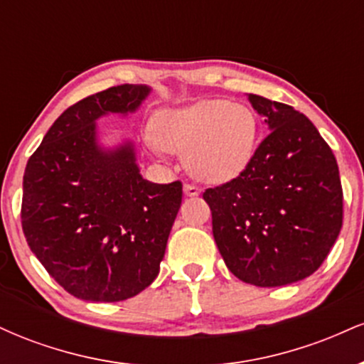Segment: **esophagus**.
Here are the masks:
<instances>
[{
	"mask_svg": "<svg viewBox=\"0 0 364 364\" xmlns=\"http://www.w3.org/2000/svg\"><path fill=\"white\" fill-rule=\"evenodd\" d=\"M183 191H185V195H188V196H196V195H200V191L202 190H200L196 185H193V183H185Z\"/></svg>",
	"mask_w": 364,
	"mask_h": 364,
	"instance_id": "1",
	"label": "esophagus"
}]
</instances>
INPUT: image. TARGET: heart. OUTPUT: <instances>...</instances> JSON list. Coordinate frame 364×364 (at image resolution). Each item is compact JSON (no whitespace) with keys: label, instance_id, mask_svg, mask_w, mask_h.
Returning <instances> with one entry per match:
<instances>
[{"label":"heart","instance_id":"obj_1","mask_svg":"<svg viewBox=\"0 0 364 364\" xmlns=\"http://www.w3.org/2000/svg\"><path fill=\"white\" fill-rule=\"evenodd\" d=\"M154 133L162 149L185 156L193 176L223 183L248 166L257 145L258 119L245 104L210 99L159 112Z\"/></svg>","mask_w":364,"mask_h":364}]
</instances>
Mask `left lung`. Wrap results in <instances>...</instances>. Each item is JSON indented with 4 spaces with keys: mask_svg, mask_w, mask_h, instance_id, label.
I'll use <instances>...</instances> for the list:
<instances>
[{
    "mask_svg": "<svg viewBox=\"0 0 364 364\" xmlns=\"http://www.w3.org/2000/svg\"><path fill=\"white\" fill-rule=\"evenodd\" d=\"M248 101L270 133L240 176L207 188L203 200L228 269L253 286H286L315 272L339 236V168L306 116L262 95Z\"/></svg>",
    "mask_w": 364,
    "mask_h": 364,
    "instance_id": "8db88e82",
    "label": "left lung"
}]
</instances>
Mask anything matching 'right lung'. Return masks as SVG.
I'll return each instance as SVG.
<instances>
[{
    "label": "right lung",
    "instance_id": "obj_1",
    "mask_svg": "<svg viewBox=\"0 0 364 364\" xmlns=\"http://www.w3.org/2000/svg\"><path fill=\"white\" fill-rule=\"evenodd\" d=\"M149 92L123 83L70 106L25 168V240L54 281L85 301H123L149 287L181 207V181L150 183L129 141L104 150L95 139V119L136 111Z\"/></svg>",
    "mask_w": 364,
    "mask_h": 364
}]
</instances>
